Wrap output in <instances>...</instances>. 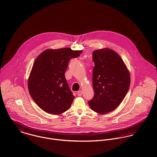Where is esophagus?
I'll list each match as a JSON object with an SVG mask.
<instances>
[{
	"instance_id": "obj_1",
	"label": "esophagus",
	"mask_w": 157,
	"mask_h": 157,
	"mask_svg": "<svg viewBox=\"0 0 157 157\" xmlns=\"http://www.w3.org/2000/svg\"><path fill=\"white\" fill-rule=\"evenodd\" d=\"M77 94V95H78V96H82V90H78Z\"/></svg>"
}]
</instances>
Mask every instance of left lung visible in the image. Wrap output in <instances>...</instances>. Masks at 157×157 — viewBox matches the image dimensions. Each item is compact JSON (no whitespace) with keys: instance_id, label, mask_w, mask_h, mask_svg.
I'll return each mask as SVG.
<instances>
[{"instance_id":"8db88e82","label":"left lung","mask_w":157,"mask_h":157,"mask_svg":"<svg viewBox=\"0 0 157 157\" xmlns=\"http://www.w3.org/2000/svg\"><path fill=\"white\" fill-rule=\"evenodd\" d=\"M92 72L94 96L88 101L92 110L104 114L115 109L124 98L131 83L130 73L121 57L108 48L95 50Z\"/></svg>"}]
</instances>
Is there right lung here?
<instances>
[{"label":"right lung","mask_w":157,"mask_h":157,"mask_svg":"<svg viewBox=\"0 0 157 157\" xmlns=\"http://www.w3.org/2000/svg\"><path fill=\"white\" fill-rule=\"evenodd\" d=\"M82 51L69 48L48 49L36 59L28 87L31 97L45 112L59 115L67 111L74 98L65 78L68 62L77 58Z\"/></svg>","instance_id":"add662e5"}]
</instances>
